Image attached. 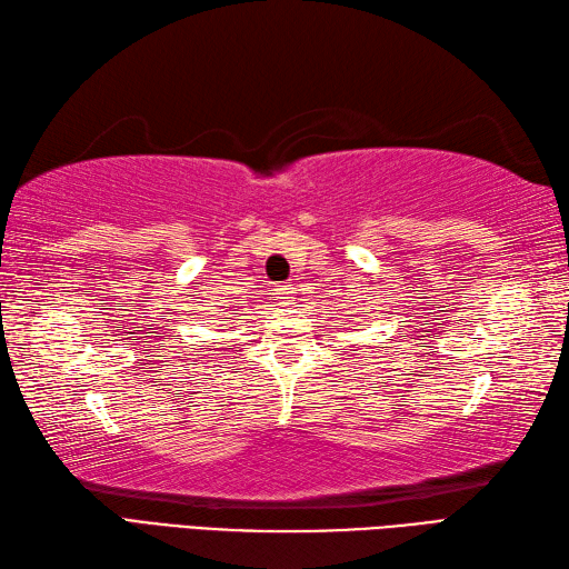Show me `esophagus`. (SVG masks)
I'll use <instances>...</instances> for the list:
<instances>
[{
  "mask_svg": "<svg viewBox=\"0 0 569 569\" xmlns=\"http://www.w3.org/2000/svg\"><path fill=\"white\" fill-rule=\"evenodd\" d=\"M297 295V287L289 284V282H282V284H274V297L282 301V305H289V301L295 299Z\"/></svg>",
  "mask_w": 569,
  "mask_h": 569,
  "instance_id": "obj_1",
  "label": "esophagus"
}]
</instances>
